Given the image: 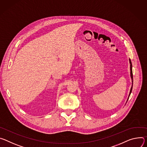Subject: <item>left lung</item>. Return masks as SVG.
I'll list each match as a JSON object with an SVG mask.
<instances>
[{
	"label": "left lung",
	"mask_w": 147,
	"mask_h": 147,
	"mask_svg": "<svg viewBox=\"0 0 147 147\" xmlns=\"http://www.w3.org/2000/svg\"><path fill=\"white\" fill-rule=\"evenodd\" d=\"M129 63H130V76H131V80H132V86H131V89H130L128 97L127 102L128 101V98H129V95H130V94H131V93L132 89H133V71H132V63H131V60H130V59H129ZM126 103H127V102H126Z\"/></svg>",
	"instance_id": "obj_1"
}]
</instances>
